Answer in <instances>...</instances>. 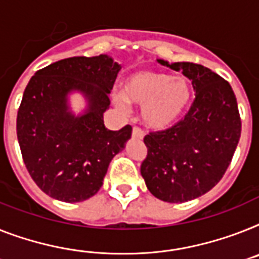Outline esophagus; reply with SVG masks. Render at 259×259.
Instances as JSON below:
<instances>
[{
    "label": "esophagus",
    "instance_id": "obj_1",
    "mask_svg": "<svg viewBox=\"0 0 259 259\" xmlns=\"http://www.w3.org/2000/svg\"><path fill=\"white\" fill-rule=\"evenodd\" d=\"M132 136H134V138L140 139V140H142V139L144 138V132H143L142 130H140V128H139V127H134V130H132Z\"/></svg>",
    "mask_w": 259,
    "mask_h": 259
}]
</instances>
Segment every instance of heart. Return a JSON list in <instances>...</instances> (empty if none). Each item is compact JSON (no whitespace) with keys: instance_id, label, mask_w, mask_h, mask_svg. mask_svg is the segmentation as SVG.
I'll use <instances>...</instances> for the list:
<instances>
[{"instance_id":"heart-1","label":"heart","mask_w":259,"mask_h":259,"mask_svg":"<svg viewBox=\"0 0 259 259\" xmlns=\"http://www.w3.org/2000/svg\"><path fill=\"white\" fill-rule=\"evenodd\" d=\"M191 98L192 89L187 79L152 70L135 72L125 79L121 91L112 94V100L120 110H127L130 103L142 106L143 121L156 131L177 123Z\"/></svg>"}]
</instances>
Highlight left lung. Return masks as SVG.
Wrapping results in <instances>:
<instances>
[{
    "instance_id": "left-lung-1",
    "label": "left lung",
    "mask_w": 259,
    "mask_h": 259,
    "mask_svg": "<svg viewBox=\"0 0 259 259\" xmlns=\"http://www.w3.org/2000/svg\"><path fill=\"white\" fill-rule=\"evenodd\" d=\"M160 65L183 71L196 91L184 119L144 138L148 148L140 172L148 191L161 201H191L209 192L225 175L241 136L236 95L225 79L191 62Z\"/></svg>"
}]
</instances>
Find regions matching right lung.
Masks as SVG:
<instances>
[{"label":"right lung","mask_w":259,"mask_h":259,"mask_svg":"<svg viewBox=\"0 0 259 259\" xmlns=\"http://www.w3.org/2000/svg\"><path fill=\"white\" fill-rule=\"evenodd\" d=\"M120 68L107 54L66 58L38 70L27 83L17 138L30 176L50 197L65 202L93 197L111 160L131 138V125L110 131L103 120ZM72 92L87 99L83 114L69 108Z\"/></svg>","instance_id":"add662e5"}]
</instances>
